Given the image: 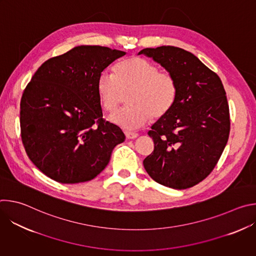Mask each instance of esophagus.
<instances>
[{
  "label": "esophagus",
  "instance_id": "1",
  "mask_svg": "<svg viewBox=\"0 0 256 256\" xmlns=\"http://www.w3.org/2000/svg\"><path fill=\"white\" fill-rule=\"evenodd\" d=\"M126 134V138H138V134H136V132H124Z\"/></svg>",
  "mask_w": 256,
  "mask_h": 256
}]
</instances>
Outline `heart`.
I'll return each instance as SVG.
<instances>
[{
    "label": "heart",
    "instance_id": "obj_1",
    "mask_svg": "<svg viewBox=\"0 0 256 256\" xmlns=\"http://www.w3.org/2000/svg\"><path fill=\"white\" fill-rule=\"evenodd\" d=\"M116 74L102 72L96 81V91L105 110L112 112L130 93V104L114 114L110 120L128 130L140 128L150 118H164L174 106L178 87L174 76L169 72L160 70L150 60L130 56L118 62Z\"/></svg>",
    "mask_w": 256,
    "mask_h": 256
}]
</instances>
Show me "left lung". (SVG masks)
I'll list each match as a JSON object with an SVG mask.
<instances>
[{"mask_svg": "<svg viewBox=\"0 0 256 256\" xmlns=\"http://www.w3.org/2000/svg\"><path fill=\"white\" fill-rule=\"evenodd\" d=\"M138 54L160 64L178 87L174 106L148 132L155 147L144 167L164 186L192 188L212 171L228 142L229 105L222 81L194 54L179 48H144Z\"/></svg>", "mask_w": 256, "mask_h": 256, "instance_id": "left-lung-1", "label": "left lung"}]
</instances>
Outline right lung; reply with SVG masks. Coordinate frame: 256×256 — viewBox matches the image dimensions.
Returning <instances> with one entry per match:
<instances>
[{"instance_id":"1","label":"right lung","mask_w":256,"mask_h":256,"mask_svg":"<svg viewBox=\"0 0 256 256\" xmlns=\"http://www.w3.org/2000/svg\"><path fill=\"white\" fill-rule=\"evenodd\" d=\"M126 54L76 46L44 62L26 86L20 103L22 142L29 159L50 178L70 184L89 181L124 140L118 126L102 118L96 81Z\"/></svg>"}]
</instances>
